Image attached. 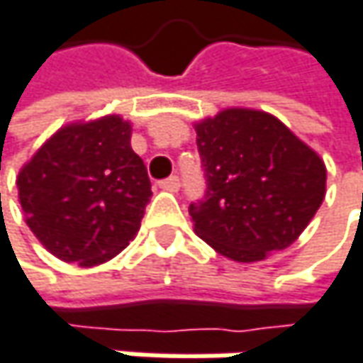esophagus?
Returning a JSON list of instances; mask_svg holds the SVG:
<instances>
[{"mask_svg":"<svg viewBox=\"0 0 363 363\" xmlns=\"http://www.w3.org/2000/svg\"><path fill=\"white\" fill-rule=\"evenodd\" d=\"M159 186H161V190H167V192H177V190H179V177L171 175V177H167V179H163Z\"/></svg>","mask_w":363,"mask_h":363,"instance_id":"34e87169","label":"esophagus"}]
</instances>
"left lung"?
Masks as SVG:
<instances>
[{"label": "left lung", "instance_id": "obj_1", "mask_svg": "<svg viewBox=\"0 0 363 363\" xmlns=\"http://www.w3.org/2000/svg\"><path fill=\"white\" fill-rule=\"evenodd\" d=\"M206 194L194 231L220 256L258 262L291 246L326 194L316 150L267 111L229 107L194 123Z\"/></svg>", "mask_w": 363, "mask_h": 363}]
</instances>
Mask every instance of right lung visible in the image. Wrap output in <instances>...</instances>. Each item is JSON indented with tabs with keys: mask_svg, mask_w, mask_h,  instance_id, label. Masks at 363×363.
I'll use <instances>...</instances> for the list:
<instances>
[{
	"mask_svg": "<svg viewBox=\"0 0 363 363\" xmlns=\"http://www.w3.org/2000/svg\"><path fill=\"white\" fill-rule=\"evenodd\" d=\"M130 138L132 123L121 116L74 121L22 165L16 186L24 219L55 258L91 269L138 233L152 192Z\"/></svg>",
	"mask_w": 363,
	"mask_h": 363,
	"instance_id": "obj_1",
	"label": "right lung"
}]
</instances>
